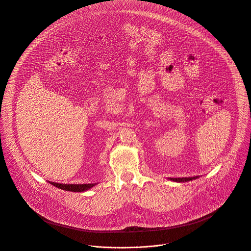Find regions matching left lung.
I'll use <instances>...</instances> for the list:
<instances>
[{
    "instance_id": "obj_1",
    "label": "left lung",
    "mask_w": 251,
    "mask_h": 251,
    "mask_svg": "<svg viewBox=\"0 0 251 251\" xmlns=\"http://www.w3.org/2000/svg\"><path fill=\"white\" fill-rule=\"evenodd\" d=\"M197 178H198V176L192 177V178H170L169 179L174 180V181H178V182H183V181H190V180L197 179Z\"/></svg>"
}]
</instances>
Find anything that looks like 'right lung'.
I'll return each instance as SVG.
<instances>
[{"mask_svg": "<svg viewBox=\"0 0 251 251\" xmlns=\"http://www.w3.org/2000/svg\"><path fill=\"white\" fill-rule=\"evenodd\" d=\"M54 186L61 188L63 190H68L72 192H83L90 188H92L96 183H83V184H66V183H58V182H52L49 181Z\"/></svg>", "mask_w": 251, "mask_h": 251, "instance_id": "obj_1", "label": "right lung"}]
</instances>
